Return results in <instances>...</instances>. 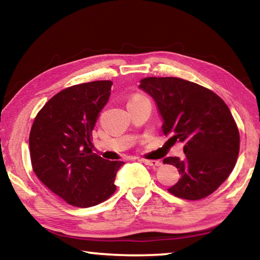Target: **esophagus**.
<instances>
[{
    "label": "esophagus",
    "mask_w": 260,
    "mask_h": 260,
    "mask_svg": "<svg viewBox=\"0 0 260 260\" xmlns=\"http://www.w3.org/2000/svg\"><path fill=\"white\" fill-rule=\"evenodd\" d=\"M142 162L148 165V166H159L160 161L159 160H149V159H142Z\"/></svg>",
    "instance_id": "34e87169"
}]
</instances>
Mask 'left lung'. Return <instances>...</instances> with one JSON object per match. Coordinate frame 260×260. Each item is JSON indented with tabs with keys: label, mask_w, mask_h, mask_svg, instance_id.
I'll return each instance as SVG.
<instances>
[{
	"label": "left lung",
	"mask_w": 260,
	"mask_h": 260,
	"mask_svg": "<svg viewBox=\"0 0 260 260\" xmlns=\"http://www.w3.org/2000/svg\"><path fill=\"white\" fill-rule=\"evenodd\" d=\"M139 88L155 101L164 134L184 144L183 158L162 160L181 175L169 191L190 201L209 196L232 173L239 156V129L226 103L208 88L180 78H144Z\"/></svg>",
	"instance_id": "8db88e82"
}]
</instances>
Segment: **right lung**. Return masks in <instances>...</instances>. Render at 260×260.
Instances as JSON below:
<instances>
[{"label":"right lung","instance_id":"add662e5","mask_svg":"<svg viewBox=\"0 0 260 260\" xmlns=\"http://www.w3.org/2000/svg\"><path fill=\"white\" fill-rule=\"evenodd\" d=\"M112 81L80 83L59 91L35 117L29 133L30 160L42 183L73 206L89 208L116 190L124 161L91 151V131L108 103Z\"/></svg>","mask_w":260,"mask_h":260}]
</instances>
